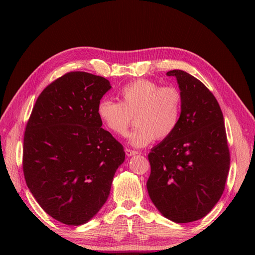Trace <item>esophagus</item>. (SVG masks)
Returning <instances> with one entry per match:
<instances>
[{
  "instance_id": "esophagus-1",
  "label": "esophagus",
  "mask_w": 255,
  "mask_h": 255,
  "mask_svg": "<svg viewBox=\"0 0 255 255\" xmlns=\"http://www.w3.org/2000/svg\"><path fill=\"white\" fill-rule=\"evenodd\" d=\"M138 152L135 151V150H130V149H126V154L127 156H133L135 155V154H137Z\"/></svg>"
}]
</instances>
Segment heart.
<instances>
[{"mask_svg": "<svg viewBox=\"0 0 255 255\" xmlns=\"http://www.w3.org/2000/svg\"><path fill=\"white\" fill-rule=\"evenodd\" d=\"M120 102L102 99L97 107L98 117L112 133L122 136L133 123L128 142L136 148L150 144L154 139L165 140L179 126L183 98L174 86H160L150 80H138L123 86Z\"/></svg>", "mask_w": 255, "mask_h": 255, "instance_id": "b5f03b06", "label": "heart"}]
</instances>
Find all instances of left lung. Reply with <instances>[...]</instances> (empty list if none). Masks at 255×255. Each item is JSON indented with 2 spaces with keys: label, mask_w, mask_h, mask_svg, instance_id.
Masks as SVG:
<instances>
[{
  "label": "left lung",
  "mask_w": 255,
  "mask_h": 255,
  "mask_svg": "<svg viewBox=\"0 0 255 255\" xmlns=\"http://www.w3.org/2000/svg\"><path fill=\"white\" fill-rule=\"evenodd\" d=\"M183 103L175 132L149 153L150 199L166 218L186 223L203 218L219 201L230 169L223 115L205 85L182 70H171Z\"/></svg>",
  "instance_id": "left-lung-1"
}]
</instances>
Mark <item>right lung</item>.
<instances>
[{
  "mask_svg": "<svg viewBox=\"0 0 255 255\" xmlns=\"http://www.w3.org/2000/svg\"><path fill=\"white\" fill-rule=\"evenodd\" d=\"M111 88L102 76L66 73L43 89L27 121L26 185L42 210L67 226L84 225L101 210L126 158L97 113Z\"/></svg>",
  "mask_w": 255,
  "mask_h": 255,
  "instance_id": "add662e5",
  "label": "right lung"
}]
</instances>
